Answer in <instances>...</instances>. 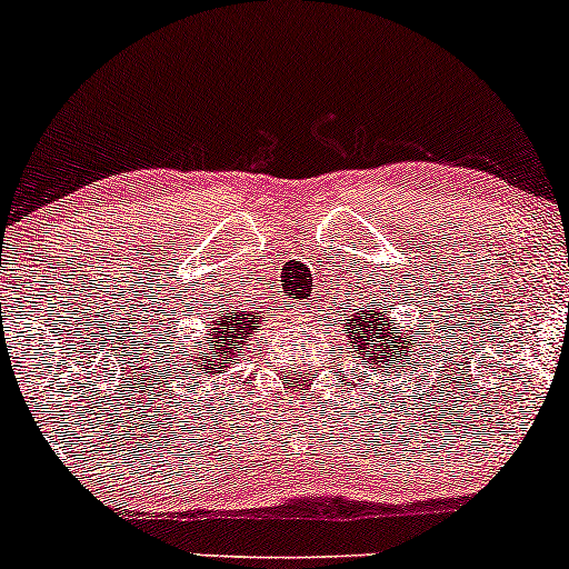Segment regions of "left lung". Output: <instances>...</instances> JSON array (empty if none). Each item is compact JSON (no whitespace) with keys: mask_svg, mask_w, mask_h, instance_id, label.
I'll return each mask as SVG.
<instances>
[{"mask_svg":"<svg viewBox=\"0 0 569 569\" xmlns=\"http://www.w3.org/2000/svg\"><path fill=\"white\" fill-rule=\"evenodd\" d=\"M345 337L350 339L352 356L377 369H396V363L407 361L403 356L415 352L411 348L417 342L403 335V326L390 323L388 310L375 302L352 312L345 323Z\"/></svg>","mask_w":569,"mask_h":569,"instance_id":"1","label":"left lung"}]
</instances>
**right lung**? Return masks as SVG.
<instances>
[{
    "mask_svg": "<svg viewBox=\"0 0 569 569\" xmlns=\"http://www.w3.org/2000/svg\"><path fill=\"white\" fill-rule=\"evenodd\" d=\"M262 312L259 310H240L232 305H219L213 310V318L206 323V339L200 345H192L187 361H192V371H200L202 377H224L238 363V352L251 337L253 329H259ZM219 385V382H217Z\"/></svg>",
    "mask_w": 569,
    "mask_h": 569,
    "instance_id": "add662e5",
    "label": "right lung"
}]
</instances>
